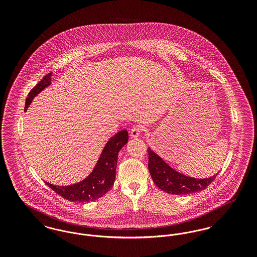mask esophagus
<instances>
[{"label": "esophagus", "instance_id": "esophagus-1", "mask_svg": "<svg viewBox=\"0 0 257 257\" xmlns=\"http://www.w3.org/2000/svg\"><path fill=\"white\" fill-rule=\"evenodd\" d=\"M143 130H144V127H143V125L142 124H136L134 125L133 127H132V129H131V131H130V133H131V137L132 138H138L140 134L143 132Z\"/></svg>", "mask_w": 257, "mask_h": 257}]
</instances>
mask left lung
Instances as JSON below:
<instances>
[{
    "label": "left lung",
    "mask_w": 257,
    "mask_h": 257,
    "mask_svg": "<svg viewBox=\"0 0 257 257\" xmlns=\"http://www.w3.org/2000/svg\"><path fill=\"white\" fill-rule=\"evenodd\" d=\"M148 170L161 190L172 195H188L206 189L218 173L212 177L197 179L186 176L171 168L164 160L148 147Z\"/></svg>",
    "instance_id": "obj_1"
}]
</instances>
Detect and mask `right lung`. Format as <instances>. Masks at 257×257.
<instances>
[{
  "label": "right lung",
  "instance_id": "right-lung-1",
  "mask_svg": "<svg viewBox=\"0 0 257 257\" xmlns=\"http://www.w3.org/2000/svg\"><path fill=\"white\" fill-rule=\"evenodd\" d=\"M51 76L52 73L45 75L37 86L31 89L26 99L25 110H27L33 99L40 91L51 85ZM127 130L119 131L111 137L102 150L95 168L83 181L70 186H55L48 182H45V184L55 191V193L72 202L84 203L96 200L106 195L113 185L115 180L118 152L127 144Z\"/></svg>",
  "mask_w": 257,
  "mask_h": 257
}]
</instances>
